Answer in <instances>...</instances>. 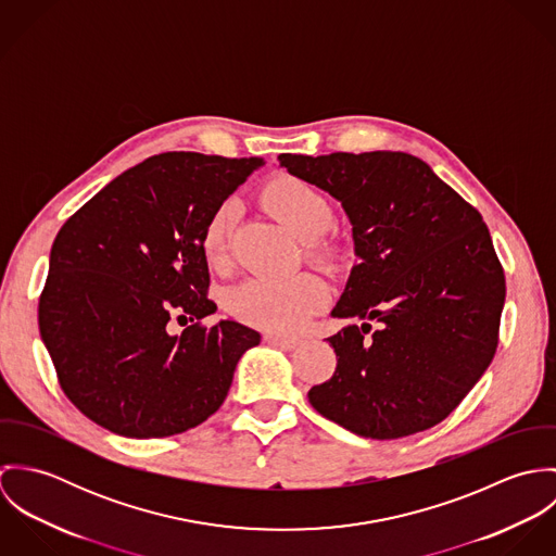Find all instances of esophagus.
I'll use <instances>...</instances> for the list:
<instances>
[{"mask_svg": "<svg viewBox=\"0 0 556 556\" xmlns=\"http://www.w3.org/2000/svg\"><path fill=\"white\" fill-rule=\"evenodd\" d=\"M267 342L282 349V351H293L300 346V340L298 338H291V336H280V333H269L267 336Z\"/></svg>", "mask_w": 556, "mask_h": 556, "instance_id": "esophagus-1", "label": "esophagus"}]
</instances>
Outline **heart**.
Wrapping results in <instances>:
<instances>
[{
  "label": "heart",
  "instance_id": "heart-1",
  "mask_svg": "<svg viewBox=\"0 0 556 556\" xmlns=\"http://www.w3.org/2000/svg\"><path fill=\"white\" fill-rule=\"evenodd\" d=\"M267 207L300 239H315L331 223L327 199L311 184L295 177H280L265 188ZM233 229V205H218L205 223L201 250L212 267H223L229 258ZM327 285L308 271L282 278H252L238 287L229 306L239 318L271 331H295L325 306Z\"/></svg>",
  "mask_w": 556,
  "mask_h": 556
}]
</instances>
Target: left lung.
<instances>
[{"label":"left lung","mask_w":556,"mask_h":556,"mask_svg":"<svg viewBox=\"0 0 556 556\" xmlns=\"http://www.w3.org/2000/svg\"><path fill=\"white\" fill-rule=\"evenodd\" d=\"M278 160L342 203L359 258L331 317L364 323L327 338L338 364L308 392L311 404L366 439L437 426L498 344L505 276L481 214L404 152ZM370 319L380 323L372 334Z\"/></svg>","instance_id":"1"}]
</instances>
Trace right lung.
Wrapping results in <instances>:
<instances>
[{
    "instance_id": "obj_1",
    "label": "right lung",
    "mask_w": 556,
    "mask_h": 556,
    "mask_svg": "<svg viewBox=\"0 0 556 556\" xmlns=\"http://www.w3.org/2000/svg\"><path fill=\"white\" fill-rule=\"evenodd\" d=\"M263 159L166 152L124 170L66 220L38 304L60 386L85 417L130 439L214 415L261 333L220 320L201 236ZM193 325L170 334V317Z\"/></svg>"
}]
</instances>
